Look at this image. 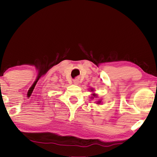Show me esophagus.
Instances as JSON below:
<instances>
[{"label": "esophagus", "mask_w": 157, "mask_h": 157, "mask_svg": "<svg viewBox=\"0 0 157 157\" xmlns=\"http://www.w3.org/2000/svg\"><path fill=\"white\" fill-rule=\"evenodd\" d=\"M73 84H74L75 85H78L79 84V80H78V79H74V80H73Z\"/></svg>", "instance_id": "obj_1"}]
</instances>
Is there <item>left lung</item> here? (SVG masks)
Listing matches in <instances>:
<instances>
[{
    "label": "left lung",
    "instance_id": "1",
    "mask_svg": "<svg viewBox=\"0 0 157 157\" xmlns=\"http://www.w3.org/2000/svg\"><path fill=\"white\" fill-rule=\"evenodd\" d=\"M91 91H94V90L93 88H91ZM92 95H93V96L91 97V98H92V99H93L94 97H97V94H95V93H93V94H92ZM101 103V100H99V101H97V104H100Z\"/></svg>",
    "mask_w": 157,
    "mask_h": 157
}]
</instances>
